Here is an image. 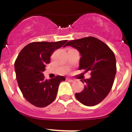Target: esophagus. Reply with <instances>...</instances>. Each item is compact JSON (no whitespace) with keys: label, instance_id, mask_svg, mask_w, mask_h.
<instances>
[{"label":"esophagus","instance_id":"1","mask_svg":"<svg viewBox=\"0 0 132 132\" xmlns=\"http://www.w3.org/2000/svg\"><path fill=\"white\" fill-rule=\"evenodd\" d=\"M68 79V80H70V81H75V79H72V78H70V77H68V78H67Z\"/></svg>","mask_w":132,"mask_h":132}]
</instances>
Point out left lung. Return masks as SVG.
<instances>
[{"mask_svg":"<svg viewBox=\"0 0 132 132\" xmlns=\"http://www.w3.org/2000/svg\"><path fill=\"white\" fill-rule=\"evenodd\" d=\"M70 46L81 55L79 69L90 71V78L85 82L84 89L76 93L77 99L87 106H94L104 99L112 87L117 72L116 58L107 44L94 37L71 40L65 46Z\"/></svg>","mask_w":132,"mask_h":132,"instance_id":"left-lung-1","label":"left lung"}]
</instances>
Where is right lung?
<instances>
[{
    "mask_svg": "<svg viewBox=\"0 0 132 132\" xmlns=\"http://www.w3.org/2000/svg\"><path fill=\"white\" fill-rule=\"evenodd\" d=\"M66 42H32L22 49L15 60L14 67L20 89L24 97L35 106L44 108L51 104L56 98L60 84L66 80L60 75L46 79L43 72L53 52Z\"/></svg>",
    "mask_w": 132,
    "mask_h": 132,
    "instance_id": "1",
    "label": "right lung"
}]
</instances>
